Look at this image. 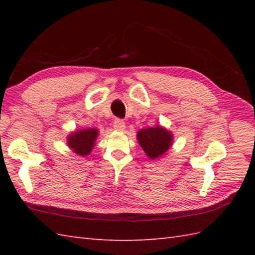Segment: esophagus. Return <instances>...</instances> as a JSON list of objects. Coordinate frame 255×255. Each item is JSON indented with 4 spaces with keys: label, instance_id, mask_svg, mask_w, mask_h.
Masks as SVG:
<instances>
[{
    "label": "esophagus",
    "instance_id": "34e87169",
    "mask_svg": "<svg viewBox=\"0 0 255 255\" xmlns=\"http://www.w3.org/2000/svg\"><path fill=\"white\" fill-rule=\"evenodd\" d=\"M125 122L123 121V119H119L117 118L115 122H114V128L116 129V130H124L125 129Z\"/></svg>",
    "mask_w": 255,
    "mask_h": 255
}]
</instances>
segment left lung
<instances>
[{"label":"left lung","mask_w":255,"mask_h":255,"mask_svg":"<svg viewBox=\"0 0 255 255\" xmlns=\"http://www.w3.org/2000/svg\"><path fill=\"white\" fill-rule=\"evenodd\" d=\"M138 141L150 159L164 154L172 144V133L160 126L139 130Z\"/></svg>","instance_id":"obj_1"}]
</instances>
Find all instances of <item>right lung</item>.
<instances>
[{
    "instance_id": "right-lung-1",
    "label": "right lung",
    "mask_w": 255,
    "mask_h": 255,
    "mask_svg": "<svg viewBox=\"0 0 255 255\" xmlns=\"http://www.w3.org/2000/svg\"><path fill=\"white\" fill-rule=\"evenodd\" d=\"M97 130L94 128L82 129L68 138V145L72 149L74 153L79 155H88L94 147V142L97 137Z\"/></svg>"
}]
</instances>
